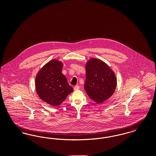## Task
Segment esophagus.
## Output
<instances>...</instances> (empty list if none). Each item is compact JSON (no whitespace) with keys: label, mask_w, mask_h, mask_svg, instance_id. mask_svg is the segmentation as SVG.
Listing matches in <instances>:
<instances>
[{"label":"esophagus","mask_w":156,"mask_h":156,"mask_svg":"<svg viewBox=\"0 0 156 156\" xmlns=\"http://www.w3.org/2000/svg\"><path fill=\"white\" fill-rule=\"evenodd\" d=\"M79 89H80V87L78 86V85H76V86H75L74 87V90H78Z\"/></svg>","instance_id":"1"}]
</instances>
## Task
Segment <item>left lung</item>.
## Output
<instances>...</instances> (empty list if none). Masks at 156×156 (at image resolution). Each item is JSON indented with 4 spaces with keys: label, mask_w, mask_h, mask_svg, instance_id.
Wrapping results in <instances>:
<instances>
[{
    "label": "left lung",
    "mask_w": 156,
    "mask_h": 156,
    "mask_svg": "<svg viewBox=\"0 0 156 156\" xmlns=\"http://www.w3.org/2000/svg\"><path fill=\"white\" fill-rule=\"evenodd\" d=\"M114 73L104 61L92 58L86 64L84 89L90 99L101 104L113 94L116 87Z\"/></svg>",
    "instance_id": "1"
}]
</instances>
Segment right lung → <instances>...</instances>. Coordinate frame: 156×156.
<instances>
[{"mask_svg":"<svg viewBox=\"0 0 156 156\" xmlns=\"http://www.w3.org/2000/svg\"><path fill=\"white\" fill-rule=\"evenodd\" d=\"M62 67L61 61L52 59L40 70L36 78L38 95L53 106H59L73 91L66 77L61 73Z\"/></svg>","mask_w":156,"mask_h":156,"instance_id":"1","label":"right lung"}]
</instances>
